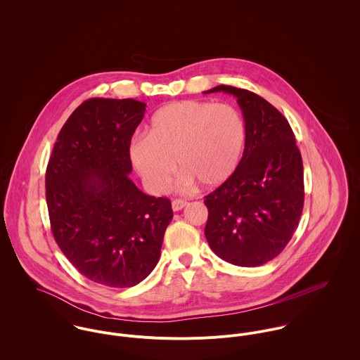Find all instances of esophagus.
Segmentation results:
<instances>
[{"label":"esophagus","mask_w":360,"mask_h":360,"mask_svg":"<svg viewBox=\"0 0 360 360\" xmlns=\"http://www.w3.org/2000/svg\"><path fill=\"white\" fill-rule=\"evenodd\" d=\"M186 205H187V201H184V200H173V201H172V209H173L174 212L181 210Z\"/></svg>","instance_id":"esophagus-1"}]
</instances>
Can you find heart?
Returning a JSON list of instances; mask_svg holds the SVG:
<instances>
[{"label": "heart", "mask_w": 360, "mask_h": 360, "mask_svg": "<svg viewBox=\"0 0 360 360\" xmlns=\"http://www.w3.org/2000/svg\"><path fill=\"white\" fill-rule=\"evenodd\" d=\"M244 143V120L234 106L186 100L155 112L147 133L131 139L129 158L155 194L167 188L176 166L183 187L213 188L231 177Z\"/></svg>", "instance_id": "1"}]
</instances>
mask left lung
Listing matches in <instances>:
<instances>
[{
  "label": "left lung",
  "instance_id": "8db88e82",
  "mask_svg": "<svg viewBox=\"0 0 360 360\" xmlns=\"http://www.w3.org/2000/svg\"><path fill=\"white\" fill-rule=\"evenodd\" d=\"M234 96L245 122V148L229 180L205 197V237L223 260L243 267L277 257L291 240L304 207V166L287 119L244 89L207 91Z\"/></svg>",
  "mask_w": 360,
  "mask_h": 360
}]
</instances>
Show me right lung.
<instances>
[{"mask_svg": "<svg viewBox=\"0 0 360 360\" xmlns=\"http://www.w3.org/2000/svg\"><path fill=\"white\" fill-rule=\"evenodd\" d=\"M147 103L91 98L60 129L46 173L52 234L89 280L126 288L154 270L173 210L131 181L129 144Z\"/></svg>", "mask_w": 360, "mask_h": 360, "instance_id": "right-lung-1", "label": "right lung"}]
</instances>
